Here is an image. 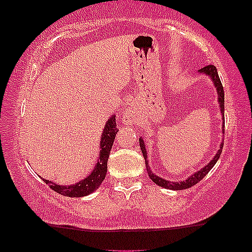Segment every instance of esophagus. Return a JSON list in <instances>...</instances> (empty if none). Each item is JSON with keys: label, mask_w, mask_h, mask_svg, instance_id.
<instances>
[{"label": "esophagus", "mask_w": 252, "mask_h": 252, "mask_svg": "<svg viewBox=\"0 0 252 252\" xmlns=\"http://www.w3.org/2000/svg\"><path fill=\"white\" fill-rule=\"evenodd\" d=\"M123 121L126 123L130 124V126L135 124L136 121H137V117H136L135 110L132 109V108H126V111H124V114H123Z\"/></svg>", "instance_id": "34e87169"}]
</instances>
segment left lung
<instances>
[{
  "label": "left lung",
  "instance_id": "left-lung-1",
  "mask_svg": "<svg viewBox=\"0 0 252 252\" xmlns=\"http://www.w3.org/2000/svg\"><path fill=\"white\" fill-rule=\"evenodd\" d=\"M199 72H200V73L207 74V76H210L211 79L213 80V84H215V86H216V89H217V92H218V102H219V105H220L221 115H224V89H222L221 82H220V79H219L218 72H217L216 66L215 65H207V66H205V67L200 68V70H199ZM224 124H225V121H224ZM222 131H224V129H222ZM222 144H224V143L221 142L220 149L218 150V153H217L215 158H212V161H211L209 164H206V166H205L204 168L199 170V172L194 173V174H193V175H190L186 181L172 182V181H168V180H164V179H162V178H158V176H156L154 173H153L152 170H150L149 164H148V160H147L146 147H144V142H143L142 138H140V147H141V150H142V154H143L144 160H146V167H147V172H148V174H149V178L152 179L153 182H155L156 185H158V186L163 187V189H174V190H181V189H189V187L194 186V185L198 184L199 181H201L202 179H204V176H206L207 173H209L210 170L213 168V166H215L217 161H218L219 156H220V154H221Z\"/></svg>",
  "mask_w": 252,
  "mask_h": 252
}]
</instances>
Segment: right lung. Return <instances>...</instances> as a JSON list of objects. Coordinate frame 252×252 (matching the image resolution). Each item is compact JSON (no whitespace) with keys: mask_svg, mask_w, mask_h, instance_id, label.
Segmentation results:
<instances>
[{"mask_svg":"<svg viewBox=\"0 0 252 252\" xmlns=\"http://www.w3.org/2000/svg\"><path fill=\"white\" fill-rule=\"evenodd\" d=\"M117 131L118 128L116 126V116L110 117L103 130L102 141H100L99 158H98L96 167H94L88 178H85L76 185H70V186H60V185L53 184L50 180H45V179H42V180L52 189L56 190L57 193L62 195L71 196V198L85 196L89 195L90 193L94 192L100 186L104 179H105L106 170H108V158L110 155V150L112 148V144H114L115 136H116Z\"/></svg>","mask_w":252,"mask_h":252,"instance_id":"obj_1","label":"right lung"}]
</instances>
